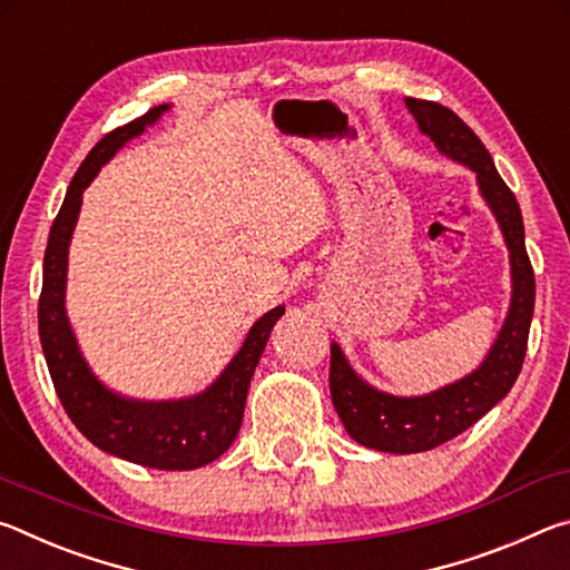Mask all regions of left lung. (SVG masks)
<instances>
[{
    "mask_svg": "<svg viewBox=\"0 0 570 570\" xmlns=\"http://www.w3.org/2000/svg\"><path fill=\"white\" fill-rule=\"evenodd\" d=\"M404 105L417 120L420 130L430 135V140L445 156L478 173L482 196L493 208L510 250L513 302L485 362L465 380L424 394V397H392V394L372 390L346 364L340 346L332 344L330 390L346 432L364 448L397 452V455L432 450L458 438L505 397L525 360L535 304V278L525 250L523 216H520L513 190L498 176L490 153L478 135L445 105L414 98H407Z\"/></svg>",
    "mask_w": 570,
    "mask_h": 570,
    "instance_id": "left-lung-1",
    "label": "left lung"
}]
</instances>
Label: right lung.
Listing matches in <instances>:
<instances>
[{"label":"right lung","instance_id":"1","mask_svg":"<svg viewBox=\"0 0 570 570\" xmlns=\"http://www.w3.org/2000/svg\"><path fill=\"white\" fill-rule=\"evenodd\" d=\"M168 105L150 108L138 120L110 130L95 146L67 188L65 204L50 228L40 294V342L47 370L67 417L95 448L156 470H196L224 455L244 420L246 392L262 352L284 306L264 314L230 360L224 374L204 394L178 402H135L105 390L85 364L65 314L67 246H70L82 190L118 148L156 122Z\"/></svg>","mask_w":570,"mask_h":570}]
</instances>
